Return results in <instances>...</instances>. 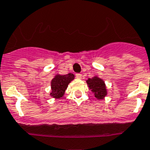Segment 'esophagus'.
I'll list each match as a JSON object with an SVG mask.
<instances>
[{
  "label": "esophagus",
  "instance_id": "obj_1",
  "mask_svg": "<svg viewBox=\"0 0 150 150\" xmlns=\"http://www.w3.org/2000/svg\"><path fill=\"white\" fill-rule=\"evenodd\" d=\"M76 78H77V79H81L82 78V74H76Z\"/></svg>",
  "mask_w": 150,
  "mask_h": 150
}]
</instances>
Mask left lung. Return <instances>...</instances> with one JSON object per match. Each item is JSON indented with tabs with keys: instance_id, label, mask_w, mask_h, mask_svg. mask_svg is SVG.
Wrapping results in <instances>:
<instances>
[{
	"instance_id": "left-lung-1",
	"label": "left lung",
	"mask_w": 150,
	"mask_h": 150,
	"mask_svg": "<svg viewBox=\"0 0 150 150\" xmlns=\"http://www.w3.org/2000/svg\"><path fill=\"white\" fill-rule=\"evenodd\" d=\"M86 83L89 85L90 89H91V91L94 93L95 97L97 99H103L105 96L106 95V86H105L104 82L100 78L94 76L93 78H89L86 80Z\"/></svg>"
}]
</instances>
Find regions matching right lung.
<instances>
[{"label":"right lung","mask_w":150,"mask_h":150,"mask_svg":"<svg viewBox=\"0 0 150 150\" xmlns=\"http://www.w3.org/2000/svg\"><path fill=\"white\" fill-rule=\"evenodd\" d=\"M74 75L68 74L67 75H57L51 81V96L54 98H60L64 94L65 90L71 80H74Z\"/></svg>","instance_id":"1"}]
</instances>
